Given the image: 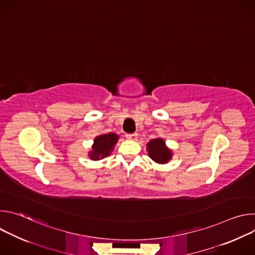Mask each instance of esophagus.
Listing matches in <instances>:
<instances>
[{"instance_id":"34e87169","label":"esophagus","mask_w":255,"mask_h":255,"mask_svg":"<svg viewBox=\"0 0 255 255\" xmlns=\"http://www.w3.org/2000/svg\"><path fill=\"white\" fill-rule=\"evenodd\" d=\"M126 138L129 140H136L137 139V134L132 133V134H126Z\"/></svg>"}]
</instances>
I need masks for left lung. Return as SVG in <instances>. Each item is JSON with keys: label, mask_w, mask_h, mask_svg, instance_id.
<instances>
[{"label": "left lung", "mask_w": 255, "mask_h": 255, "mask_svg": "<svg viewBox=\"0 0 255 255\" xmlns=\"http://www.w3.org/2000/svg\"><path fill=\"white\" fill-rule=\"evenodd\" d=\"M147 151L149 157L157 163H167L171 157L172 152L167 148L162 138H155L147 143Z\"/></svg>", "instance_id": "8db88e82"}]
</instances>
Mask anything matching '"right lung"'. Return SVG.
<instances>
[{
  "mask_svg": "<svg viewBox=\"0 0 255 255\" xmlns=\"http://www.w3.org/2000/svg\"><path fill=\"white\" fill-rule=\"evenodd\" d=\"M119 136L115 133H108L97 136L94 140L92 151L89 152V156L93 160H99L110 155L117 143Z\"/></svg>",
  "mask_w": 255,
  "mask_h": 255,
  "instance_id": "obj_1",
  "label": "right lung"
}]
</instances>
